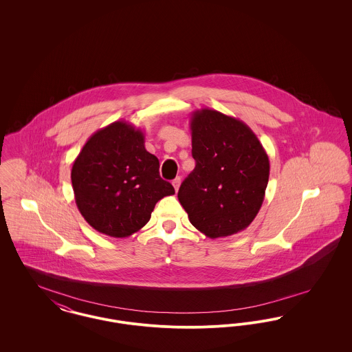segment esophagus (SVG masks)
I'll return each instance as SVG.
<instances>
[{"label":"esophagus","mask_w":352,"mask_h":352,"mask_svg":"<svg viewBox=\"0 0 352 352\" xmlns=\"http://www.w3.org/2000/svg\"><path fill=\"white\" fill-rule=\"evenodd\" d=\"M181 182H182V179H181V177H177L174 181H173V186H174V188H175V191H178V188H179V186H181Z\"/></svg>","instance_id":"esophagus-1"}]
</instances>
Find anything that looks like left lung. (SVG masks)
<instances>
[{
  "label": "left lung",
  "instance_id": "left-lung-1",
  "mask_svg": "<svg viewBox=\"0 0 352 352\" xmlns=\"http://www.w3.org/2000/svg\"><path fill=\"white\" fill-rule=\"evenodd\" d=\"M192 173L178 199L190 223L210 239L244 231L258 214L269 181V157L239 118L210 108L190 118Z\"/></svg>",
  "mask_w": 352,
  "mask_h": 352
}]
</instances>
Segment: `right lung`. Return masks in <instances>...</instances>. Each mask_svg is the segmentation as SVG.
<instances>
[{
  "label": "right lung",
  "mask_w": 352,
  "mask_h": 352,
  "mask_svg": "<svg viewBox=\"0 0 352 352\" xmlns=\"http://www.w3.org/2000/svg\"><path fill=\"white\" fill-rule=\"evenodd\" d=\"M71 182L85 221L111 237L140 231L155 203L175 194L160 177L158 158L145 149V134L126 121H115L87 140Z\"/></svg>",
  "instance_id": "right-lung-1"
}]
</instances>
